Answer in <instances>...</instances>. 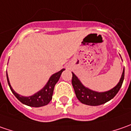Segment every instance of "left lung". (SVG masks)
Returning a JSON list of instances; mask_svg holds the SVG:
<instances>
[{
    "label": "left lung",
    "instance_id": "obj_1",
    "mask_svg": "<svg viewBox=\"0 0 131 131\" xmlns=\"http://www.w3.org/2000/svg\"><path fill=\"white\" fill-rule=\"evenodd\" d=\"M72 85L75 91L76 96L79 101L81 103L89 106H99L112 100L118 93L123 82L125 68H123V71L118 84L112 89L101 93L96 92L86 88L74 73H72Z\"/></svg>",
    "mask_w": 131,
    "mask_h": 131
}]
</instances>
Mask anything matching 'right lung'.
I'll return each instance as SVG.
<instances>
[{"mask_svg":"<svg viewBox=\"0 0 131 131\" xmlns=\"http://www.w3.org/2000/svg\"><path fill=\"white\" fill-rule=\"evenodd\" d=\"M64 70L65 69L63 68L60 71L52 74L50 77V78L49 79L47 83L45 84V86L41 90H40L38 92L33 94V95H30L28 97L20 95L18 93H16L11 86L7 73H6V77H7L8 86L11 89L12 92L21 103H23L25 105L29 106H31V107H41V106L47 105L48 103L50 102V101L52 100L54 88L56 83L58 82L59 79L60 77V75Z\"/></svg>","mask_w":131,"mask_h":131,"instance_id":"obj_1","label":"right lung"}]
</instances>
